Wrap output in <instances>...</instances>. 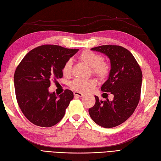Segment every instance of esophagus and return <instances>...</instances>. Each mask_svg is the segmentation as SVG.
I'll use <instances>...</instances> for the list:
<instances>
[{"label":"esophagus","instance_id":"esophagus-1","mask_svg":"<svg viewBox=\"0 0 161 161\" xmlns=\"http://www.w3.org/2000/svg\"><path fill=\"white\" fill-rule=\"evenodd\" d=\"M74 95L76 97H82L84 96L83 93H82V92H78V91H75Z\"/></svg>","mask_w":161,"mask_h":161}]
</instances>
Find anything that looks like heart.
Returning a JSON list of instances; mask_svg holds the SVG:
<instances>
[{
  "label": "heart",
  "mask_w": 161,
  "mask_h": 161,
  "mask_svg": "<svg viewBox=\"0 0 161 161\" xmlns=\"http://www.w3.org/2000/svg\"><path fill=\"white\" fill-rule=\"evenodd\" d=\"M80 59L86 64L91 68L92 72L96 76L104 79L110 72V65L108 62L103 60L101 55L91 50H85L80 55ZM72 62L69 59L62 67V72L65 76H69L71 73ZM95 79H90L87 80L76 79L70 82V86L74 90L80 92H86L91 90L96 85Z\"/></svg>",
  "instance_id": "obj_1"
}]
</instances>
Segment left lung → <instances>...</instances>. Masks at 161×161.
Masks as SVG:
<instances>
[{
    "mask_svg": "<svg viewBox=\"0 0 161 161\" xmlns=\"http://www.w3.org/2000/svg\"><path fill=\"white\" fill-rule=\"evenodd\" d=\"M91 50L103 53L109 58V77L101 89L114 97L109 101L108 99L99 100L95 96V104L89 109V113L91 119L101 127L114 128L127 120L139 103L142 70L131 53L122 46L105 45Z\"/></svg>",
    "mask_w": 161,
    "mask_h": 161,
    "instance_id": "1",
    "label": "left lung"
}]
</instances>
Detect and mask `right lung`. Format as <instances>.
Instances as JSON below:
<instances>
[{
    "mask_svg": "<svg viewBox=\"0 0 161 161\" xmlns=\"http://www.w3.org/2000/svg\"><path fill=\"white\" fill-rule=\"evenodd\" d=\"M78 51L56 45L40 46L29 52L17 67L14 85L17 103L33 124L49 128L63 118L73 92L66 89L56 95L48 88L51 80L62 77L64 63Z\"/></svg>",
    "mask_w": 161,
    "mask_h": 161,
    "instance_id": "right-lung-1",
    "label": "right lung"
}]
</instances>
